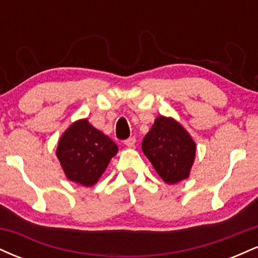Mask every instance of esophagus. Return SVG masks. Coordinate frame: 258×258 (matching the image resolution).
Returning <instances> with one entry per match:
<instances>
[{"label":"esophagus","instance_id":"obj_1","mask_svg":"<svg viewBox=\"0 0 258 258\" xmlns=\"http://www.w3.org/2000/svg\"><path fill=\"white\" fill-rule=\"evenodd\" d=\"M135 144H136V138L135 137H131V138L126 139V141H125V146L128 147V148H133V147H135Z\"/></svg>","mask_w":258,"mask_h":258}]
</instances>
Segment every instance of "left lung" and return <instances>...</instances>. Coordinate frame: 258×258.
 I'll return each instance as SVG.
<instances>
[{"label":"left lung","mask_w":258,"mask_h":258,"mask_svg":"<svg viewBox=\"0 0 258 258\" xmlns=\"http://www.w3.org/2000/svg\"><path fill=\"white\" fill-rule=\"evenodd\" d=\"M142 150L164 182L188 178L195 159V142L172 117L160 115L142 142Z\"/></svg>","instance_id":"left-lung-1"}]
</instances>
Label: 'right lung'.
Here are the masks:
<instances>
[{
  "instance_id": "obj_1",
  "label": "right lung",
  "mask_w": 258,
  "mask_h": 258,
  "mask_svg": "<svg viewBox=\"0 0 258 258\" xmlns=\"http://www.w3.org/2000/svg\"><path fill=\"white\" fill-rule=\"evenodd\" d=\"M117 150L108 136L92 126L87 119H82L72 123L61 135L57 158L68 179L92 186L98 182Z\"/></svg>"
}]
</instances>
